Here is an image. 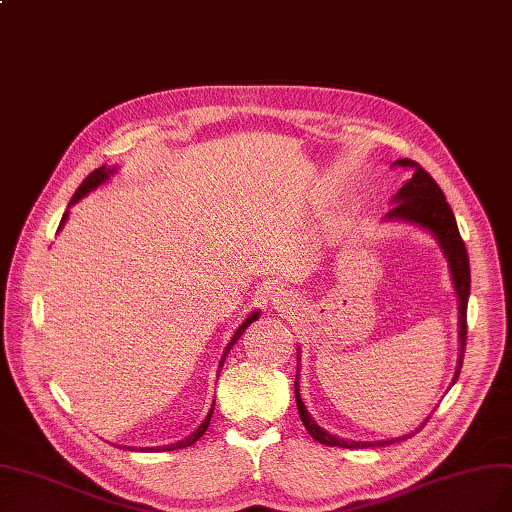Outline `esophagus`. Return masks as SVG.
Returning <instances> with one entry per match:
<instances>
[{"mask_svg":"<svg viewBox=\"0 0 512 512\" xmlns=\"http://www.w3.org/2000/svg\"><path fill=\"white\" fill-rule=\"evenodd\" d=\"M294 294L292 292H288V290H279L277 294H273V303L277 305V309H292L294 307Z\"/></svg>","mask_w":512,"mask_h":512,"instance_id":"esophagus-1","label":"esophagus"}]
</instances>
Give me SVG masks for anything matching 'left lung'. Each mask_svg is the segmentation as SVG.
<instances>
[{"label":"left lung","mask_w":512,"mask_h":512,"mask_svg":"<svg viewBox=\"0 0 512 512\" xmlns=\"http://www.w3.org/2000/svg\"><path fill=\"white\" fill-rule=\"evenodd\" d=\"M392 167H402V169L411 171V178L398 190V195L394 197L396 205L390 209L387 218L407 220V222H415L419 226L428 228V231H432L436 235L440 248H443V252L449 260L457 301H460V345L462 347H460V362H457V370L453 377V383H455L457 377H460V368L464 362L466 334H468L466 309H468V294H470V264H468L466 245L460 235V228H457L451 205L447 203L443 190H440V186L434 182L432 175L419 163L411 161V158H400V161L392 163ZM294 396H296L298 415H301L305 430L317 440V443H322V445L345 447V449H364V447H383V445L398 443V440L409 438V436H402V438H392V440H379V443H356V440H351L349 443V440L328 434L311 419V415L307 413L305 404L301 400V394H298V379H294ZM426 421H424V426H426ZM415 432H419V430H415Z\"/></svg>","instance_id":"obj_1"}]
</instances>
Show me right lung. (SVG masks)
<instances>
[{"instance_id":"obj_1","label":"right lung","mask_w":512,"mask_h":512,"mask_svg":"<svg viewBox=\"0 0 512 512\" xmlns=\"http://www.w3.org/2000/svg\"><path fill=\"white\" fill-rule=\"evenodd\" d=\"M108 175H110V169H105V165L103 167H99V169H95L93 173H88L86 175V178L82 180V184L78 186V190L74 192V197H72V201H69V205H74L80 197H84L86 195V192H91L93 188H97L101 182H105V180H108ZM65 218H67V211H65V214H63V218H61V224L65 222ZM256 317H258V311L256 313H252L250 317H248V320H245L239 328H237V332L233 334V339H231V343H228L226 345V351H224V354H222V360H220V368H222V364H224V360H226V354H228V351H231V347L239 341V337H241V334L245 332V328H248L254 320H256ZM211 413H214V409H211L209 411V415L205 417V421H203V424L195 430V432H192L186 440H180V443H175V445H169V447H161L163 451H173V449H184V447H190V445H195L197 443V440L205 434V430H207V426H209V419H211Z\"/></svg>"}]
</instances>
